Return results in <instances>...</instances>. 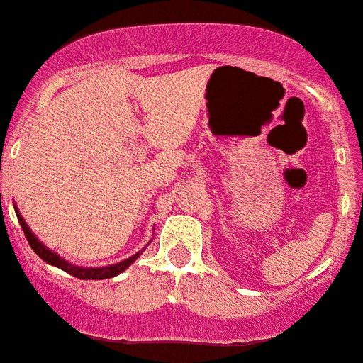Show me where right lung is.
Instances as JSON below:
<instances>
[{"mask_svg": "<svg viewBox=\"0 0 363 363\" xmlns=\"http://www.w3.org/2000/svg\"><path fill=\"white\" fill-rule=\"evenodd\" d=\"M14 211H16L18 223H20L23 233H26V239L29 241V247L35 250V254H37L38 257H42V259H44L46 263L53 265V267L62 269L65 272H68V274H72V277L81 278V280H106V278L116 277V274H121V272H124L125 269L130 267L131 263H133L135 259H137V257L143 254V250H145V248H143L140 252L133 254V256L128 257V259H124V262L115 263V265H107V267H77V265H72V263H68L67 259H62L59 254H55L48 247H44V245H42V242L37 239V235L31 232V228L27 226L26 220H23V217L20 215V211H18V208H14Z\"/></svg>", "mask_w": 363, "mask_h": 363, "instance_id": "1", "label": "right lung"}]
</instances>
